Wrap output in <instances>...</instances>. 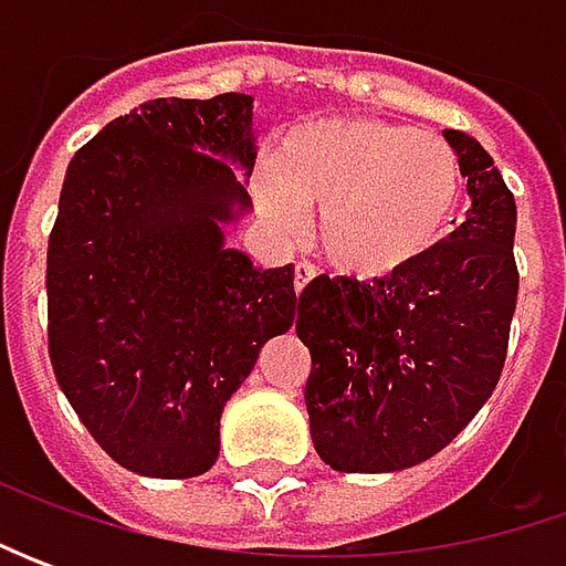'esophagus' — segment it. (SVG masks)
<instances>
[{
	"instance_id": "obj_1",
	"label": "esophagus",
	"mask_w": 566,
	"mask_h": 566,
	"mask_svg": "<svg viewBox=\"0 0 566 566\" xmlns=\"http://www.w3.org/2000/svg\"><path fill=\"white\" fill-rule=\"evenodd\" d=\"M312 280H315V268L312 264H298L295 268V293H302Z\"/></svg>"
}]
</instances>
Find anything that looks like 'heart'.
Returning a JSON list of instances; mask_svg holds the SVG:
<instances>
[{
    "label": "heart",
    "instance_id": "1",
    "mask_svg": "<svg viewBox=\"0 0 566 566\" xmlns=\"http://www.w3.org/2000/svg\"><path fill=\"white\" fill-rule=\"evenodd\" d=\"M254 195L276 229L317 213L315 242L331 268L380 283L450 235L463 205V164L434 132L334 116L290 125L273 142Z\"/></svg>",
    "mask_w": 566,
    "mask_h": 566
}]
</instances>
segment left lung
Segmentation results:
<instances>
[{
	"instance_id": "left-lung-1",
	"label": "left lung",
	"mask_w": 566,
	"mask_h": 566,
	"mask_svg": "<svg viewBox=\"0 0 566 566\" xmlns=\"http://www.w3.org/2000/svg\"><path fill=\"white\" fill-rule=\"evenodd\" d=\"M472 207L400 276H315L295 334L312 353L305 406L337 472H397L444 450L485 406L507 359L520 273L516 205L489 150L444 128Z\"/></svg>"
}]
</instances>
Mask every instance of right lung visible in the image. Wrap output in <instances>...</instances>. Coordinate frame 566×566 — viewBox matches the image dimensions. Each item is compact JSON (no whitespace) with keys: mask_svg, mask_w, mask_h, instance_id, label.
Segmentation results:
<instances>
[{"mask_svg":"<svg viewBox=\"0 0 566 566\" xmlns=\"http://www.w3.org/2000/svg\"><path fill=\"white\" fill-rule=\"evenodd\" d=\"M249 94L147 99L72 157L46 251L50 359L119 467L191 479L268 339L295 321L293 264L227 249L251 207Z\"/></svg>","mask_w":566,"mask_h":566,"instance_id":"1","label":"right lung"}]
</instances>
